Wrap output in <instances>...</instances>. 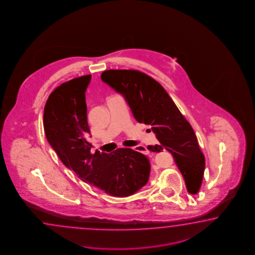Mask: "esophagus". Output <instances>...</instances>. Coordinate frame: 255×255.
<instances>
[{
	"instance_id": "obj_1",
	"label": "esophagus",
	"mask_w": 255,
	"mask_h": 255,
	"mask_svg": "<svg viewBox=\"0 0 255 255\" xmlns=\"http://www.w3.org/2000/svg\"><path fill=\"white\" fill-rule=\"evenodd\" d=\"M133 150H135L136 152H139L142 154H147V148L145 147V145H135L133 147Z\"/></svg>"
}]
</instances>
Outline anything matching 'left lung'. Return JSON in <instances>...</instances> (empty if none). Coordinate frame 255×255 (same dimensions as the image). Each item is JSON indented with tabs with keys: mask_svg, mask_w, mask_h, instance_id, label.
Segmentation results:
<instances>
[{
	"mask_svg": "<svg viewBox=\"0 0 255 255\" xmlns=\"http://www.w3.org/2000/svg\"><path fill=\"white\" fill-rule=\"evenodd\" d=\"M101 80L125 98L135 120L149 126L159 141L148 145L152 152H169L185 179L187 191L195 195L205 172V155L189 122L182 115L159 83L135 70H109Z\"/></svg>",
	"mask_w": 255,
	"mask_h": 255,
	"instance_id": "obj_1",
	"label": "left lung"
}]
</instances>
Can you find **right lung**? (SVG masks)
<instances>
[{
    "label": "right lung",
    "mask_w": 255,
    "mask_h": 255,
    "mask_svg": "<svg viewBox=\"0 0 255 255\" xmlns=\"http://www.w3.org/2000/svg\"><path fill=\"white\" fill-rule=\"evenodd\" d=\"M90 80L91 75L76 78L50 93L43 114L46 137L66 167L82 181L108 195H133L148 181L149 161L130 148H119L112 154L90 152L85 100Z\"/></svg>",
    "instance_id": "obj_1"
}]
</instances>
